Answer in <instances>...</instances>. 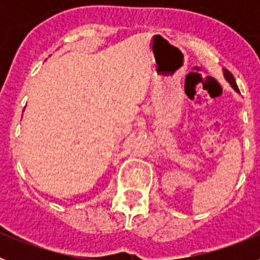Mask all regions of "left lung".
Wrapping results in <instances>:
<instances>
[{
	"label": "left lung",
	"mask_w": 260,
	"mask_h": 260,
	"mask_svg": "<svg viewBox=\"0 0 260 260\" xmlns=\"http://www.w3.org/2000/svg\"><path fill=\"white\" fill-rule=\"evenodd\" d=\"M224 75H225V78H226V80H228L229 83L232 84V87H233V88L236 89L237 92H240V89H238L237 84H236V80H234V77L232 75V73H229L228 70H224Z\"/></svg>",
	"instance_id": "1"
}]
</instances>
